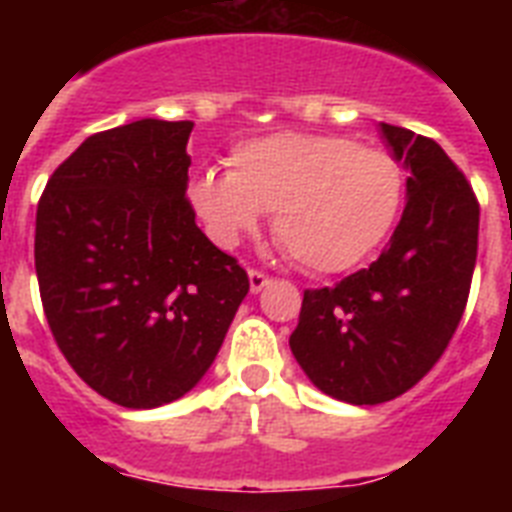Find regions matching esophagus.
<instances>
[{"label": "esophagus", "instance_id": "1", "mask_svg": "<svg viewBox=\"0 0 512 512\" xmlns=\"http://www.w3.org/2000/svg\"><path fill=\"white\" fill-rule=\"evenodd\" d=\"M268 273H263V271H257V268H252V271H249V289H252V292H260V289L263 287H268Z\"/></svg>", "mask_w": 512, "mask_h": 512}]
</instances>
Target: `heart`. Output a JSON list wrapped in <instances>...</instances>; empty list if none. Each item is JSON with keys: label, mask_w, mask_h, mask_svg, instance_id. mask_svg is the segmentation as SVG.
Returning <instances> with one entry per match:
<instances>
[{"label": "heart", "mask_w": 512, "mask_h": 512, "mask_svg": "<svg viewBox=\"0 0 512 512\" xmlns=\"http://www.w3.org/2000/svg\"><path fill=\"white\" fill-rule=\"evenodd\" d=\"M225 172H199L193 209L231 247L273 209V236L303 271L340 273L372 255L393 228L404 175L393 156L348 138L281 132L247 140Z\"/></svg>", "instance_id": "heart-1"}]
</instances>
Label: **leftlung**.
Instances as JSON below:
<instances>
[{"instance_id":"left-lung-1","label":"left lung","mask_w":512,"mask_h":512,"mask_svg":"<svg viewBox=\"0 0 512 512\" xmlns=\"http://www.w3.org/2000/svg\"><path fill=\"white\" fill-rule=\"evenodd\" d=\"M406 164L404 215L369 268L305 289L289 348L327 396L356 406L393 401L444 356L468 305L478 255L473 185L436 140L382 124Z\"/></svg>"}]
</instances>
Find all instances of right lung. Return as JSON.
<instances>
[{"mask_svg": "<svg viewBox=\"0 0 512 512\" xmlns=\"http://www.w3.org/2000/svg\"><path fill=\"white\" fill-rule=\"evenodd\" d=\"M193 122L95 132L52 172L34 265L50 332L79 377L127 409H154L204 377L249 292L239 260L185 196Z\"/></svg>", "mask_w": 512, "mask_h": 512, "instance_id": "add662e5", "label": "right lung"}]
</instances>
